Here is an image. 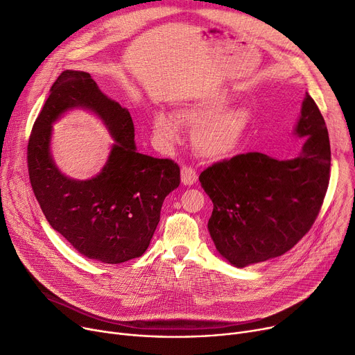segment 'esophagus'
I'll use <instances>...</instances> for the list:
<instances>
[{
    "mask_svg": "<svg viewBox=\"0 0 355 355\" xmlns=\"http://www.w3.org/2000/svg\"><path fill=\"white\" fill-rule=\"evenodd\" d=\"M196 181H197L196 170H193L191 166H182L181 168V182L190 187V185L196 184Z\"/></svg>",
    "mask_w": 355,
    "mask_h": 355,
    "instance_id": "obj_1",
    "label": "esophagus"
}]
</instances>
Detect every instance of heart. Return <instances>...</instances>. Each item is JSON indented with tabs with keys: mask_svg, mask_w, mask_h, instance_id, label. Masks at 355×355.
I'll list each match as a JSON object with an SVG mask.
<instances>
[{
	"mask_svg": "<svg viewBox=\"0 0 355 355\" xmlns=\"http://www.w3.org/2000/svg\"><path fill=\"white\" fill-rule=\"evenodd\" d=\"M232 95L227 89H214L185 102L178 109V118L193 128V146L198 155L211 161L232 157L243 141L252 122L248 106H229ZM178 118L166 110L154 114L157 137L165 144H175L180 138Z\"/></svg>",
	"mask_w": 355,
	"mask_h": 355,
	"instance_id": "1",
	"label": "heart"
}]
</instances>
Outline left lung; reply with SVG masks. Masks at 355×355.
Instances as JSON below:
<instances>
[{"mask_svg": "<svg viewBox=\"0 0 355 355\" xmlns=\"http://www.w3.org/2000/svg\"><path fill=\"white\" fill-rule=\"evenodd\" d=\"M293 137L302 144L292 158L241 154L200 175L213 201L207 225L211 240L236 268L286 253L320 213L329 182L331 146L325 121L308 93Z\"/></svg>", "mask_w": 355, "mask_h": 355, "instance_id": "obj_1", "label": "left lung"}]
</instances>
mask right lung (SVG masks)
I'll return each mask as SVG.
<instances>
[{
	"instance_id": "1",
	"label": "right lung",
	"mask_w": 355,
	"mask_h": 355,
	"mask_svg": "<svg viewBox=\"0 0 355 355\" xmlns=\"http://www.w3.org/2000/svg\"><path fill=\"white\" fill-rule=\"evenodd\" d=\"M74 108L95 114L114 139L103 170L87 180L62 173L51 151L52 125ZM27 159L33 191L50 226L85 257L109 265L148 249L162 202L180 185L178 165L138 153L129 110L80 70H64L53 83L34 122Z\"/></svg>"
}]
</instances>
